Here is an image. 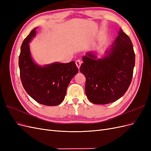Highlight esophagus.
Listing matches in <instances>:
<instances>
[{
    "label": "esophagus",
    "instance_id": "34e87169",
    "mask_svg": "<svg viewBox=\"0 0 151 151\" xmlns=\"http://www.w3.org/2000/svg\"><path fill=\"white\" fill-rule=\"evenodd\" d=\"M81 63H82V62H81V61L80 60H77L76 61V65H77V68H80V66L81 65Z\"/></svg>",
    "mask_w": 151,
    "mask_h": 151
}]
</instances>
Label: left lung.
<instances>
[{"label":"left lung","mask_w":151,"mask_h":151,"mask_svg":"<svg viewBox=\"0 0 151 151\" xmlns=\"http://www.w3.org/2000/svg\"><path fill=\"white\" fill-rule=\"evenodd\" d=\"M80 71L85 76V92L94 104H106L123 96L130 84L135 66V53L129 36L120 28L118 36L104 55L94 52L83 58Z\"/></svg>","instance_id":"1"}]
</instances>
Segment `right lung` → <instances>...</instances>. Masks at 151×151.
I'll return each mask as SVG.
<instances>
[{
	"instance_id": "add662e5",
	"label": "right lung",
	"mask_w": 151,
	"mask_h": 151,
	"mask_svg": "<svg viewBox=\"0 0 151 151\" xmlns=\"http://www.w3.org/2000/svg\"><path fill=\"white\" fill-rule=\"evenodd\" d=\"M36 28L24 39L19 57L20 77L24 89L40 104L57 106L65 98L71 79L78 73L74 61L54 62L45 65L36 63L32 58L29 43L36 35Z\"/></svg>"
}]
</instances>
